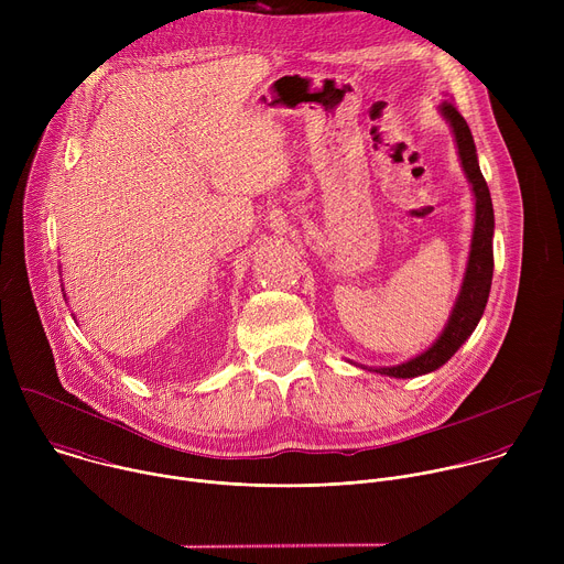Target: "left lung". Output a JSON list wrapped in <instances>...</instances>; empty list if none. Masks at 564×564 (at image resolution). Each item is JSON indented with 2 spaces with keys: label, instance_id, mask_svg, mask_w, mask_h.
Wrapping results in <instances>:
<instances>
[{
  "label": "left lung",
  "instance_id": "left-lung-1",
  "mask_svg": "<svg viewBox=\"0 0 564 564\" xmlns=\"http://www.w3.org/2000/svg\"><path fill=\"white\" fill-rule=\"evenodd\" d=\"M440 113L446 118V122L453 129L457 153L462 160V170H464V174L473 187V196H475V225H473V238H470V252H468L462 290L455 299L453 312L448 316V324L444 326L437 341L426 352L413 357L406 364L390 366V368H375V372L397 377V379H409V377H420V375L433 372L440 366H444L459 350V346L470 337V333L479 324L481 314H485L489 292H491V279H494L496 218H494V203H491L487 181L479 172L475 142H473L466 120L459 116V111L448 100L440 105Z\"/></svg>",
  "mask_w": 564,
  "mask_h": 564
}]
</instances>
